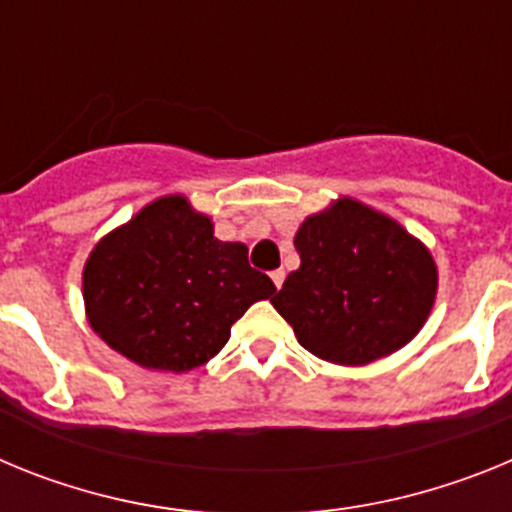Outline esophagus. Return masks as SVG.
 <instances>
[{"mask_svg": "<svg viewBox=\"0 0 512 512\" xmlns=\"http://www.w3.org/2000/svg\"><path fill=\"white\" fill-rule=\"evenodd\" d=\"M284 277H287V274H284V269H277V271H271V282H274V287H282L284 284Z\"/></svg>", "mask_w": 512, "mask_h": 512, "instance_id": "1", "label": "esophagus"}]
</instances>
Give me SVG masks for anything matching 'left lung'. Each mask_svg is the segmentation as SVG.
I'll return each instance as SVG.
<instances>
[{"label": "left lung", "instance_id": "obj_1", "mask_svg": "<svg viewBox=\"0 0 512 512\" xmlns=\"http://www.w3.org/2000/svg\"><path fill=\"white\" fill-rule=\"evenodd\" d=\"M295 248L300 266L271 305L318 359L372 364L413 341L431 315L436 261L395 217L338 197L302 220Z\"/></svg>", "mask_w": 512, "mask_h": 512}]
</instances>
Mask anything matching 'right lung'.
Here are the masks:
<instances>
[{
	"instance_id": "add662e5",
	"label": "right lung",
	"mask_w": 512,
	"mask_h": 512,
	"mask_svg": "<svg viewBox=\"0 0 512 512\" xmlns=\"http://www.w3.org/2000/svg\"><path fill=\"white\" fill-rule=\"evenodd\" d=\"M84 312L112 351L153 372H192L228 343L230 325L277 287L243 243L217 241L184 194L140 207L99 238L81 271Z\"/></svg>"
}]
</instances>
